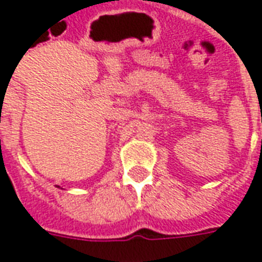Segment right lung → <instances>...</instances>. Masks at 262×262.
<instances>
[{
	"label": "right lung",
	"instance_id": "right-lung-1",
	"mask_svg": "<svg viewBox=\"0 0 262 262\" xmlns=\"http://www.w3.org/2000/svg\"><path fill=\"white\" fill-rule=\"evenodd\" d=\"M57 187H59V186H58V185H57ZM61 189H62V187H61Z\"/></svg>",
	"mask_w": 262,
	"mask_h": 262
}]
</instances>
